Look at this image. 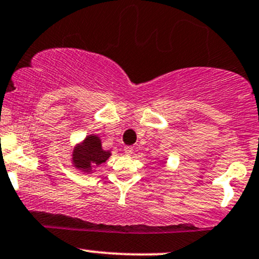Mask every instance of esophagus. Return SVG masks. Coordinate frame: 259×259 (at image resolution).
<instances>
[{
    "label": "esophagus",
    "mask_w": 259,
    "mask_h": 259,
    "mask_svg": "<svg viewBox=\"0 0 259 259\" xmlns=\"http://www.w3.org/2000/svg\"><path fill=\"white\" fill-rule=\"evenodd\" d=\"M124 152L126 156H132L133 152H134V149H133L132 146H126V147H124Z\"/></svg>",
    "instance_id": "obj_1"
}]
</instances>
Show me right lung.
Instances as JSON below:
<instances>
[{"label": "right lung", "instance_id": "obj_1", "mask_svg": "<svg viewBox=\"0 0 259 259\" xmlns=\"http://www.w3.org/2000/svg\"><path fill=\"white\" fill-rule=\"evenodd\" d=\"M110 151L102 147L99 136L91 134L78 143L72 150V166L83 173H92L93 167L101 166L110 157Z\"/></svg>", "mask_w": 259, "mask_h": 259}]
</instances>
